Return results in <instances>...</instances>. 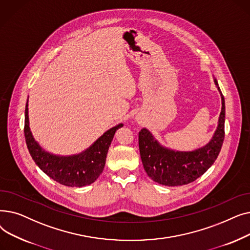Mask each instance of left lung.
Masks as SVG:
<instances>
[{"mask_svg": "<svg viewBox=\"0 0 250 250\" xmlns=\"http://www.w3.org/2000/svg\"><path fill=\"white\" fill-rule=\"evenodd\" d=\"M215 85L222 100L218 125L205 146L192 151L167 148L157 141L146 127L139 133V148L143 166L148 176L162 186H185L202 176L211 167L221 151L225 137V99L218 82Z\"/></svg>", "mask_w": 250, "mask_h": 250, "instance_id": "8db88e82", "label": "left lung"}]
</instances>
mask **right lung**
<instances>
[{"label":"right lung","mask_w":250,"mask_h":250,"mask_svg":"<svg viewBox=\"0 0 250 250\" xmlns=\"http://www.w3.org/2000/svg\"><path fill=\"white\" fill-rule=\"evenodd\" d=\"M122 126L123 124H118L109 128L81 153L68 156L56 155L44 150L35 141L29 126L28 100L26 102L24 135L32 159L47 176L65 187H86L99 177L114 134Z\"/></svg>","instance_id":"obj_1"}]
</instances>
